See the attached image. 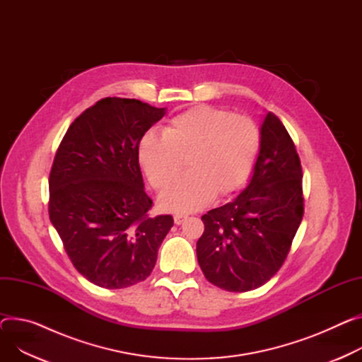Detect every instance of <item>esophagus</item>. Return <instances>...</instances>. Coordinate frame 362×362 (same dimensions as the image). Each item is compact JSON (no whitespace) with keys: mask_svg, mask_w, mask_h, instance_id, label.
I'll list each match as a JSON object with an SVG mask.
<instances>
[{"mask_svg":"<svg viewBox=\"0 0 362 362\" xmlns=\"http://www.w3.org/2000/svg\"><path fill=\"white\" fill-rule=\"evenodd\" d=\"M185 218H187V216H185V214H175V216H174L175 225H181Z\"/></svg>","mask_w":362,"mask_h":362,"instance_id":"1","label":"esophagus"}]
</instances>
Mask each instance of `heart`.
<instances>
[{
  "label": "heart",
  "mask_w": 362,
  "mask_h": 362,
  "mask_svg": "<svg viewBox=\"0 0 362 362\" xmlns=\"http://www.w3.org/2000/svg\"><path fill=\"white\" fill-rule=\"evenodd\" d=\"M261 145L257 123L226 110L200 105L171 119L163 136L146 132L137 144V159L155 189L168 188L159 204L163 210L188 213L209 204L216 194L228 196L251 174Z\"/></svg>",
  "instance_id": "b5f03b06"
}]
</instances>
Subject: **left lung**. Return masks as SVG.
Returning a JSON list of instances; mask_svg holds the SVG:
<instances>
[{
    "label": "left lung",
    "instance_id": "8db88e82",
    "mask_svg": "<svg viewBox=\"0 0 362 362\" xmlns=\"http://www.w3.org/2000/svg\"><path fill=\"white\" fill-rule=\"evenodd\" d=\"M301 178L294 142L280 119L268 113L251 181L235 200L202 217L197 259L211 284L251 291L281 268L303 218Z\"/></svg>",
    "mask_w": 362,
    "mask_h": 362
}]
</instances>
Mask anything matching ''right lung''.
<instances>
[{"instance_id": "obj_1", "label": "right lung", "mask_w": 362, "mask_h": 362, "mask_svg": "<svg viewBox=\"0 0 362 362\" xmlns=\"http://www.w3.org/2000/svg\"><path fill=\"white\" fill-rule=\"evenodd\" d=\"M166 113L134 98L107 97L75 119L49 175V217L81 275L124 288L151 275L174 225L149 217L137 144Z\"/></svg>"}]
</instances>
